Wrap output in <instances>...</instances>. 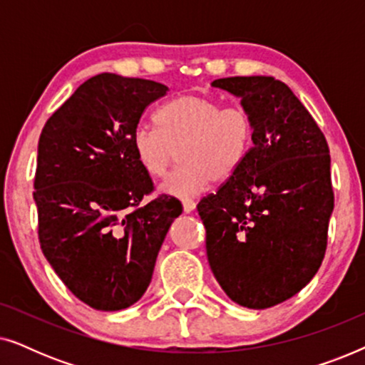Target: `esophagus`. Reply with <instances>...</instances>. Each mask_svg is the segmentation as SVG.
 I'll use <instances>...</instances> for the list:
<instances>
[{
  "instance_id": "esophagus-1",
  "label": "esophagus",
  "mask_w": 365,
  "mask_h": 365,
  "mask_svg": "<svg viewBox=\"0 0 365 365\" xmlns=\"http://www.w3.org/2000/svg\"><path fill=\"white\" fill-rule=\"evenodd\" d=\"M182 209L184 212H192L196 209V202L192 199H182Z\"/></svg>"
}]
</instances>
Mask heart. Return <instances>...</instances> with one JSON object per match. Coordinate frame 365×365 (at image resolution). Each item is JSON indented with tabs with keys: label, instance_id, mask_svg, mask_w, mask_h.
<instances>
[{
	"label": "heart",
	"instance_id": "heart-1",
	"mask_svg": "<svg viewBox=\"0 0 365 365\" xmlns=\"http://www.w3.org/2000/svg\"><path fill=\"white\" fill-rule=\"evenodd\" d=\"M154 126L138 128L131 149L144 174L159 179L181 148L182 166L161 184V192L173 197H192L216 178H231L246 159L254 136L247 109L222 108L216 99L199 94H184L163 104L154 114Z\"/></svg>",
	"mask_w": 365,
	"mask_h": 365
}]
</instances>
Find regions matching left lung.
I'll return each instance as SVG.
<instances>
[{
	"mask_svg": "<svg viewBox=\"0 0 365 365\" xmlns=\"http://www.w3.org/2000/svg\"><path fill=\"white\" fill-rule=\"evenodd\" d=\"M241 99L252 148L216 194L197 204L211 271L239 306H277L321 267L334 209L331 156L317 123L272 76L211 83Z\"/></svg>",
	"mask_w": 365,
	"mask_h": 365,
	"instance_id": "obj_1",
	"label": "left lung"
}]
</instances>
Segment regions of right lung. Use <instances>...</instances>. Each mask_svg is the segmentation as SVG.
I'll return each mask as SVG.
<instances>
[{
  "label": "right lung",
  "mask_w": 365,
  "mask_h": 365,
  "mask_svg": "<svg viewBox=\"0 0 365 365\" xmlns=\"http://www.w3.org/2000/svg\"><path fill=\"white\" fill-rule=\"evenodd\" d=\"M168 86L101 73L48 119L38 143L33 192L39 244L54 272L96 311H121L144 296L174 219L176 197L139 206L151 178L131 149L144 109Z\"/></svg>",
  "instance_id": "obj_1"
}]
</instances>
